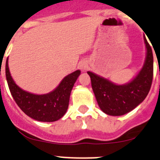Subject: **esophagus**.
I'll return each instance as SVG.
<instances>
[{
  "mask_svg": "<svg viewBox=\"0 0 160 160\" xmlns=\"http://www.w3.org/2000/svg\"><path fill=\"white\" fill-rule=\"evenodd\" d=\"M79 66H80V69H81L82 70H85L86 69H87L88 65L86 64V62H85V61H82V62L80 63Z\"/></svg>",
  "mask_w": 160,
  "mask_h": 160,
  "instance_id": "obj_1",
  "label": "esophagus"
}]
</instances>
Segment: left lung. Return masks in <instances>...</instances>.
Segmentation results:
<instances>
[{
    "instance_id": "8db88e82",
    "label": "left lung",
    "mask_w": 160,
    "mask_h": 160,
    "mask_svg": "<svg viewBox=\"0 0 160 160\" xmlns=\"http://www.w3.org/2000/svg\"><path fill=\"white\" fill-rule=\"evenodd\" d=\"M144 40L147 49L145 61L141 70L130 82L115 85L100 75L87 72L98 105L105 114L113 116L127 114L143 102L149 94L153 80L154 59L145 36Z\"/></svg>"
}]
</instances>
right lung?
I'll use <instances>...</instances> for the list:
<instances>
[{
  "label": "right lung",
  "instance_id": "right-lung-1",
  "mask_svg": "<svg viewBox=\"0 0 160 160\" xmlns=\"http://www.w3.org/2000/svg\"><path fill=\"white\" fill-rule=\"evenodd\" d=\"M80 75L76 70L65 76L55 90L45 95H35L25 91L16 85L6 63V76L12 97L21 109L32 119L42 122H54L66 113L70 95L75 81Z\"/></svg>",
  "mask_w": 160,
  "mask_h": 160
}]
</instances>
